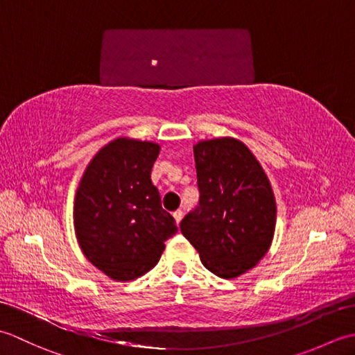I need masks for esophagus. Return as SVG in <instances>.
Segmentation results:
<instances>
[{
	"mask_svg": "<svg viewBox=\"0 0 355 355\" xmlns=\"http://www.w3.org/2000/svg\"><path fill=\"white\" fill-rule=\"evenodd\" d=\"M173 218H175V221H177V224H180V221L183 220V210L182 209H178V210H175V212H173Z\"/></svg>",
	"mask_w": 355,
	"mask_h": 355,
	"instance_id": "obj_1",
	"label": "esophagus"
}]
</instances>
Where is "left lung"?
Masks as SVG:
<instances>
[{
  "label": "left lung",
  "instance_id": "obj_1",
  "mask_svg": "<svg viewBox=\"0 0 355 355\" xmlns=\"http://www.w3.org/2000/svg\"><path fill=\"white\" fill-rule=\"evenodd\" d=\"M193 155L200 201L180 230L207 270L236 277L258 263L273 239V191L250 149L235 139L201 141Z\"/></svg>",
  "mask_w": 355,
  "mask_h": 355
}]
</instances>
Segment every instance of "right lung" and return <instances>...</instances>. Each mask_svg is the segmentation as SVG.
Returning a JSON list of instances; mask_svg holds the SVG:
<instances>
[{
    "mask_svg": "<svg viewBox=\"0 0 355 355\" xmlns=\"http://www.w3.org/2000/svg\"><path fill=\"white\" fill-rule=\"evenodd\" d=\"M158 153L155 143L117 139L96 154L78 187L73 216L79 245L116 281L145 275L178 230L150 182Z\"/></svg>",
    "mask_w": 355,
    "mask_h": 355,
    "instance_id": "obj_1",
    "label": "right lung"
}]
</instances>
